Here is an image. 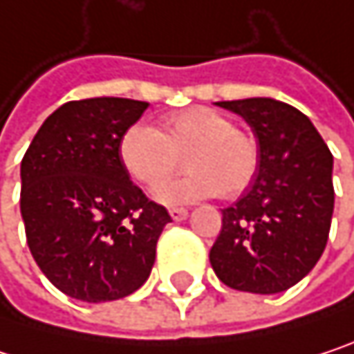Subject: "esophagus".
<instances>
[{
  "label": "esophagus",
  "instance_id": "obj_1",
  "mask_svg": "<svg viewBox=\"0 0 354 354\" xmlns=\"http://www.w3.org/2000/svg\"><path fill=\"white\" fill-rule=\"evenodd\" d=\"M186 215H188V211H186V209H182V207H172V209H170V217H172L174 221H182V219H186Z\"/></svg>",
  "mask_w": 354,
  "mask_h": 354
}]
</instances>
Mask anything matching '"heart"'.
Listing matches in <instances>:
<instances>
[{"label":"heart","mask_w":354,"mask_h":354,"mask_svg":"<svg viewBox=\"0 0 354 354\" xmlns=\"http://www.w3.org/2000/svg\"><path fill=\"white\" fill-rule=\"evenodd\" d=\"M187 156L189 174L153 190L166 205L194 203L219 194L238 198L252 186L260 168L258 141L240 131L234 118L213 108L196 106L168 114L160 129L133 122L118 139V160L141 186H156Z\"/></svg>","instance_id":"b5f03b06"}]
</instances>
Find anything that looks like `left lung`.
<instances>
[{"label":"left lung","instance_id":"1","mask_svg":"<svg viewBox=\"0 0 354 354\" xmlns=\"http://www.w3.org/2000/svg\"><path fill=\"white\" fill-rule=\"evenodd\" d=\"M240 114L260 147L246 194L223 209L209 252L232 289L272 295L299 283L319 260L334 211L332 153L312 120L272 98L215 102Z\"/></svg>","mask_w":354,"mask_h":354}]
</instances>
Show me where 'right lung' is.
Wrapping results in <instances>:
<instances>
[{
  "instance_id": "obj_1",
  "label": "right lung",
  "mask_w": 354,
  "mask_h": 354,
  "mask_svg": "<svg viewBox=\"0 0 354 354\" xmlns=\"http://www.w3.org/2000/svg\"><path fill=\"white\" fill-rule=\"evenodd\" d=\"M147 102L88 98L57 108L24 153L20 211L44 277L88 304L137 291L156 262L166 207L149 201L118 160V139Z\"/></svg>"
}]
</instances>
